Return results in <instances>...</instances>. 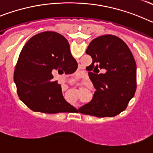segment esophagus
<instances>
[{
	"label": "esophagus",
	"mask_w": 153,
	"mask_h": 153,
	"mask_svg": "<svg viewBox=\"0 0 153 153\" xmlns=\"http://www.w3.org/2000/svg\"><path fill=\"white\" fill-rule=\"evenodd\" d=\"M66 86H67V85H66Z\"/></svg>",
	"instance_id": "esophagus-1"
}]
</instances>
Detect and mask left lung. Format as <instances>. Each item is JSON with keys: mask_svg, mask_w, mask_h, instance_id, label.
Instances as JSON below:
<instances>
[{"mask_svg": "<svg viewBox=\"0 0 153 153\" xmlns=\"http://www.w3.org/2000/svg\"><path fill=\"white\" fill-rule=\"evenodd\" d=\"M86 53L93 59L86 70L97 91L91 102L78 110L97 117L120 114L136 90V63L132 52L122 39L108 34L92 40Z\"/></svg>", "mask_w": 153, "mask_h": 153, "instance_id": "1", "label": "left lung"}]
</instances>
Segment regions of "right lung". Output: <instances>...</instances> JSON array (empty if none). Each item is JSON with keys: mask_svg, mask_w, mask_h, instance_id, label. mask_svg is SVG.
<instances>
[{"mask_svg": "<svg viewBox=\"0 0 153 153\" xmlns=\"http://www.w3.org/2000/svg\"><path fill=\"white\" fill-rule=\"evenodd\" d=\"M76 69L77 63L63 35L53 31L34 35L23 47L14 70L19 98L34 112L58 113L74 109L51 73L70 74Z\"/></svg>", "mask_w": 153, "mask_h": 153, "instance_id": "add662e5", "label": "right lung"}]
</instances>
